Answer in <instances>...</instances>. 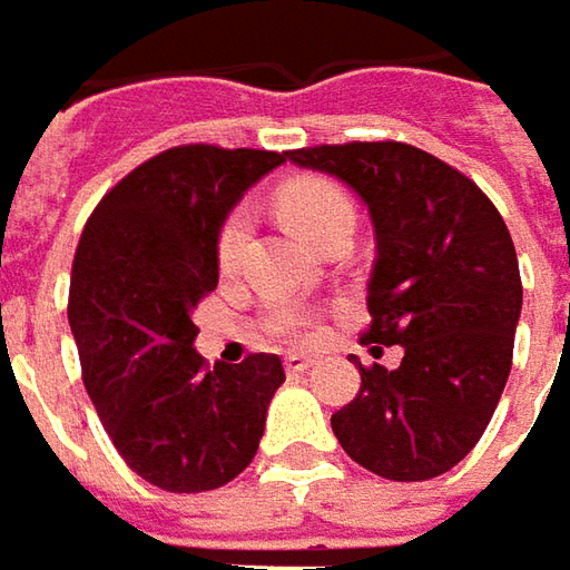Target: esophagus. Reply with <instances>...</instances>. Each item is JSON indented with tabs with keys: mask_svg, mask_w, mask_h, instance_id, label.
I'll list each match as a JSON object with an SVG mask.
<instances>
[{
	"mask_svg": "<svg viewBox=\"0 0 570 570\" xmlns=\"http://www.w3.org/2000/svg\"><path fill=\"white\" fill-rule=\"evenodd\" d=\"M311 366H313V357L301 354V351L285 354V370H288V373H304V370H311Z\"/></svg>",
	"mask_w": 570,
	"mask_h": 570,
	"instance_id": "34e87169",
	"label": "esophagus"
}]
</instances>
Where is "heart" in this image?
Masks as SVG:
<instances>
[{
    "label": "heart",
    "mask_w": 570,
    "mask_h": 570,
    "mask_svg": "<svg viewBox=\"0 0 570 570\" xmlns=\"http://www.w3.org/2000/svg\"><path fill=\"white\" fill-rule=\"evenodd\" d=\"M278 206L282 216L288 219L294 232L301 238L313 240L320 238L326 228L338 223H354V206L347 200V194L338 185H332L326 178H297L292 185H285L278 190ZM247 240V213L235 209L219 228L216 238V263L219 269H235ZM276 330L288 338H304L307 335V320L304 313L282 311L276 316Z\"/></svg>",
    "instance_id": "b5f03b06"
}]
</instances>
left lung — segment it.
Segmentation results:
<instances>
[{
    "label": "left lung",
    "instance_id": "1",
    "mask_svg": "<svg viewBox=\"0 0 570 570\" xmlns=\"http://www.w3.org/2000/svg\"><path fill=\"white\" fill-rule=\"evenodd\" d=\"M335 175L370 209L376 259L364 342L401 345L395 370H361L332 433L361 468L417 483L452 471L480 442L511 373L521 273L505 223L468 175L399 140L288 153Z\"/></svg>",
    "mask_w": 570,
    "mask_h": 570
}]
</instances>
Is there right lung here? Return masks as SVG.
Returning a JSON list of instances; mask_svg holds the SVG:
<instances>
[{"label":"right lung","instance_id":"add662e5","mask_svg":"<svg viewBox=\"0 0 570 570\" xmlns=\"http://www.w3.org/2000/svg\"><path fill=\"white\" fill-rule=\"evenodd\" d=\"M285 156L171 147L125 175L83 225L68 292L83 385L125 464L159 490L235 480L285 383L276 354L206 366L190 320L219 285L216 238L228 213Z\"/></svg>","mask_w":570,"mask_h":570}]
</instances>
